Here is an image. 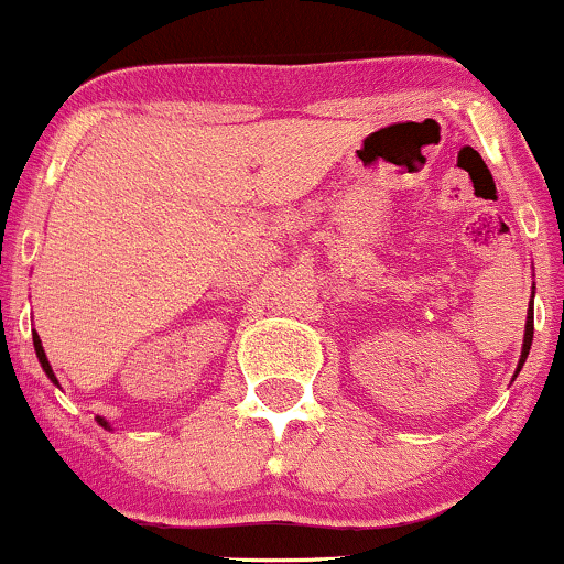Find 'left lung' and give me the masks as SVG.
Returning a JSON list of instances; mask_svg holds the SVG:
<instances>
[{
	"mask_svg": "<svg viewBox=\"0 0 564 564\" xmlns=\"http://www.w3.org/2000/svg\"><path fill=\"white\" fill-rule=\"evenodd\" d=\"M535 289V286H533ZM533 304V302H531ZM531 344H533V307L528 310V321H525V336H522V351H520V362H518V370H514V376H518L522 365H525L528 359V351H531Z\"/></svg>",
	"mask_w": 564,
	"mask_h": 564,
	"instance_id": "left-lung-1",
	"label": "left lung"
}]
</instances>
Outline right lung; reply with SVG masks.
Masks as SVG:
<instances>
[{
  "label": "right lung",
  "mask_w": 564,
  "mask_h": 564,
  "mask_svg": "<svg viewBox=\"0 0 564 564\" xmlns=\"http://www.w3.org/2000/svg\"><path fill=\"white\" fill-rule=\"evenodd\" d=\"M33 347H36V357H39V362H42V368H44V372H46V378H50V381L57 386V378H54V372H52V365H50V359H46V351H44V347H42V338H39V334H33ZM97 423L101 425V429H110V425H107V420L105 417H97Z\"/></svg>",
  "instance_id": "1"
}]
</instances>
